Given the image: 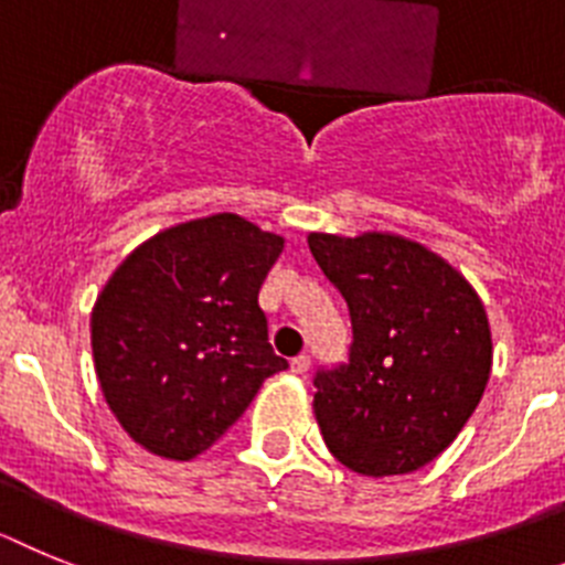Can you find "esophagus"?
Here are the masks:
<instances>
[{
  "label": "esophagus",
  "mask_w": 565,
  "mask_h": 565,
  "mask_svg": "<svg viewBox=\"0 0 565 565\" xmlns=\"http://www.w3.org/2000/svg\"><path fill=\"white\" fill-rule=\"evenodd\" d=\"M289 370L296 372V375H307L310 372V355H296L289 361Z\"/></svg>",
  "instance_id": "esophagus-1"
}]
</instances>
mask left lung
Returning a JSON list of instances; mask_svg holds the SVG:
<instances>
[{"mask_svg": "<svg viewBox=\"0 0 565 565\" xmlns=\"http://www.w3.org/2000/svg\"><path fill=\"white\" fill-rule=\"evenodd\" d=\"M347 298L350 364L316 375L323 444L366 478L409 475L458 438L492 372L483 301L452 264L395 233H310Z\"/></svg>", "mask_w": 565, "mask_h": 565, "instance_id": "obj_1", "label": "left lung"}]
</instances>
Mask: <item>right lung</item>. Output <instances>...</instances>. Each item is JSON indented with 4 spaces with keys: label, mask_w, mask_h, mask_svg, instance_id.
<instances>
[{
    "label": "right lung",
    "mask_w": 565,
    "mask_h": 565,
    "mask_svg": "<svg viewBox=\"0 0 565 565\" xmlns=\"http://www.w3.org/2000/svg\"><path fill=\"white\" fill-rule=\"evenodd\" d=\"M284 238L235 213L175 224L127 255L90 312L102 392L147 452L193 460L287 361L258 289Z\"/></svg>",
    "instance_id": "add662e5"
}]
</instances>
